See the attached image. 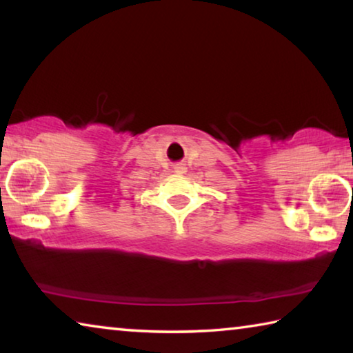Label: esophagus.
Here are the masks:
<instances>
[{
    "label": "esophagus",
    "instance_id": "obj_1",
    "mask_svg": "<svg viewBox=\"0 0 353 353\" xmlns=\"http://www.w3.org/2000/svg\"><path fill=\"white\" fill-rule=\"evenodd\" d=\"M174 171L179 172V174H183V172H187V168H185V165L177 163V165L174 166Z\"/></svg>",
    "mask_w": 353,
    "mask_h": 353
}]
</instances>
